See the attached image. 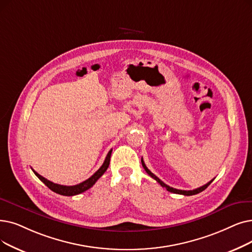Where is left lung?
Listing matches in <instances>:
<instances>
[{"mask_svg": "<svg viewBox=\"0 0 252 252\" xmlns=\"http://www.w3.org/2000/svg\"><path fill=\"white\" fill-rule=\"evenodd\" d=\"M141 162H142V166H143V168L145 169V171H146V173L149 175L150 177H152L153 179L155 180H157V182H158L162 188H165L168 191H171V192H173V193H179V194H183V195H192V194H196V193H199V192H201V191H203V190H205L208 187H209V185L211 184V182L214 180V179H212L211 181H209L208 183H206L205 185H203V187H201V188H199V189H192V190H181V189H173V188H171V187H169V185H167L166 183H163L158 177H157L155 174L153 173H151L149 170H148V168L146 167V165H145V162H144V160H143V158H141Z\"/></svg>", "mask_w": 252, "mask_h": 252, "instance_id": "1", "label": "left lung"}]
</instances>
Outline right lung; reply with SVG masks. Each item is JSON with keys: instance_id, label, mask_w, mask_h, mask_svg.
Listing matches in <instances>:
<instances>
[{"instance_id": "obj_1", "label": "right lung", "mask_w": 252, "mask_h": 252, "mask_svg": "<svg viewBox=\"0 0 252 252\" xmlns=\"http://www.w3.org/2000/svg\"><path fill=\"white\" fill-rule=\"evenodd\" d=\"M111 152H112V149L108 152V155L103 162V165L101 166V168L97 170L93 176H91L89 179H86L85 181L79 183V184H76V185H72V187H67V185H61V184H57V183H53L49 180H47L46 178H44L43 176H41L40 174H38L36 171L32 170V172L35 173L36 176L44 183L46 187L48 189H50L52 191L57 192L59 194H62V195H76V194H79L81 192H84L85 190L90 189L93 185L97 181V179H99L102 175L106 172V170L108 169L109 167V163H110V158H111Z\"/></svg>"}]
</instances>
